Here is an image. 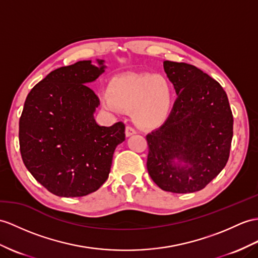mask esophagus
I'll list each match as a JSON object with an SVG mask.
<instances>
[{
  "instance_id": "obj_1",
  "label": "esophagus",
  "mask_w": 258,
  "mask_h": 258,
  "mask_svg": "<svg viewBox=\"0 0 258 258\" xmlns=\"http://www.w3.org/2000/svg\"><path fill=\"white\" fill-rule=\"evenodd\" d=\"M135 134H137V130L134 127H131V125H127V127H125V136L130 137Z\"/></svg>"
}]
</instances>
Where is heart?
I'll use <instances>...</instances> for the list:
<instances>
[{
  "mask_svg": "<svg viewBox=\"0 0 258 258\" xmlns=\"http://www.w3.org/2000/svg\"><path fill=\"white\" fill-rule=\"evenodd\" d=\"M172 86L161 75H123L112 80L109 94L103 96L106 108L134 109V119L143 127L165 121L172 106Z\"/></svg>",
  "mask_w": 258,
  "mask_h": 258,
  "instance_id": "b5f03b06",
  "label": "heart"
}]
</instances>
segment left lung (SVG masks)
<instances>
[{"instance_id":"8db88e82","label":"left lung","mask_w":258,"mask_h":258,"mask_svg":"<svg viewBox=\"0 0 258 258\" xmlns=\"http://www.w3.org/2000/svg\"><path fill=\"white\" fill-rule=\"evenodd\" d=\"M164 71L178 97L166 121L147 136L148 172L163 190L195 192L227 164L233 115L222 86L200 69L164 61Z\"/></svg>"}]
</instances>
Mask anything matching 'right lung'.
Returning <instances> with one entry per match:
<instances>
[{
	"instance_id": "obj_1",
	"label": "right lung",
	"mask_w": 258,
	"mask_h": 258,
	"mask_svg": "<svg viewBox=\"0 0 258 258\" xmlns=\"http://www.w3.org/2000/svg\"><path fill=\"white\" fill-rule=\"evenodd\" d=\"M90 60L61 67L36 84L20 118V150L25 166L50 192L82 197L108 178L115 149L124 141V124L98 125L99 98L86 84L105 72Z\"/></svg>"
}]
</instances>
